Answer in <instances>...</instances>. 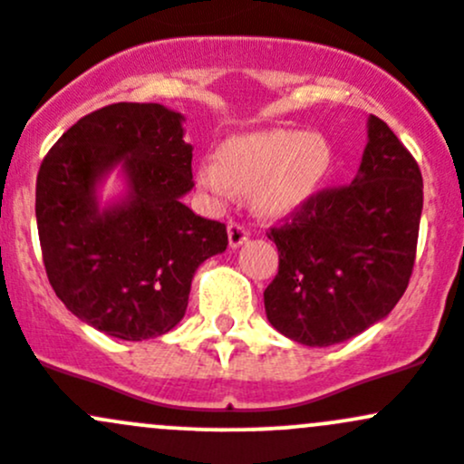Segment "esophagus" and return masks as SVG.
Listing matches in <instances>:
<instances>
[{"mask_svg":"<svg viewBox=\"0 0 464 464\" xmlns=\"http://www.w3.org/2000/svg\"><path fill=\"white\" fill-rule=\"evenodd\" d=\"M227 241H230L232 250H237V247H241L247 241V230L243 226H238V223H230L227 226Z\"/></svg>","mask_w":464,"mask_h":464,"instance_id":"obj_1","label":"esophagus"}]
</instances>
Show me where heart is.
<instances>
[{
  "label": "heart",
  "instance_id": "heart-1",
  "mask_svg": "<svg viewBox=\"0 0 464 464\" xmlns=\"http://www.w3.org/2000/svg\"><path fill=\"white\" fill-rule=\"evenodd\" d=\"M333 169L335 154L322 133L270 129L226 140L217 160L198 162L194 179L218 208L237 198V192H252L261 217L290 218L319 198Z\"/></svg>",
  "mask_w": 464,
  "mask_h": 464
}]
</instances>
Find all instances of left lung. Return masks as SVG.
I'll return each mask as SVG.
<instances>
[{
    "instance_id": "left-lung-1",
    "label": "left lung",
    "mask_w": 464,
    "mask_h": 464,
    "mask_svg": "<svg viewBox=\"0 0 464 464\" xmlns=\"http://www.w3.org/2000/svg\"><path fill=\"white\" fill-rule=\"evenodd\" d=\"M366 133L353 183L267 234L279 250L267 322L305 346L342 343L384 319L413 270L422 174L384 121L369 116Z\"/></svg>"
}]
</instances>
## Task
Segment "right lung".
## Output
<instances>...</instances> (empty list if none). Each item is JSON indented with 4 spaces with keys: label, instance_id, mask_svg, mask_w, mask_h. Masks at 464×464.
<instances>
[{
    "label": "right lung",
    "instance_id": "obj_1",
    "mask_svg": "<svg viewBox=\"0 0 464 464\" xmlns=\"http://www.w3.org/2000/svg\"><path fill=\"white\" fill-rule=\"evenodd\" d=\"M185 116L118 102L62 133L37 174L46 275L62 304L109 337L142 342L185 317L192 276L227 247L226 226L194 214ZM116 170L123 189L99 198Z\"/></svg>",
    "mask_w": 464,
    "mask_h": 464
}]
</instances>
